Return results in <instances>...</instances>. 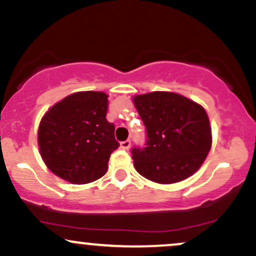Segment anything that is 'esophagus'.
<instances>
[{
	"label": "esophagus",
	"mask_w": 256,
	"mask_h": 256,
	"mask_svg": "<svg viewBox=\"0 0 256 256\" xmlns=\"http://www.w3.org/2000/svg\"><path fill=\"white\" fill-rule=\"evenodd\" d=\"M130 146H131L130 140H124V142L120 143V146H122V149H125V150H128V149L130 148Z\"/></svg>",
	"instance_id": "34e87169"
}]
</instances>
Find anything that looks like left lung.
Listing matches in <instances>:
<instances>
[{
  "label": "left lung",
  "mask_w": 256,
  "mask_h": 256,
  "mask_svg": "<svg viewBox=\"0 0 256 256\" xmlns=\"http://www.w3.org/2000/svg\"><path fill=\"white\" fill-rule=\"evenodd\" d=\"M144 122V148L132 149L136 171L158 184L184 180L201 167L212 146V128L201 104L176 92L134 98Z\"/></svg>",
  "instance_id": "left-lung-1"
}]
</instances>
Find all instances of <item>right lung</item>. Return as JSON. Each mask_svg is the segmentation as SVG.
Masks as SVG:
<instances>
[{
  "label": "right lung",
  "instance_id": "obj_1",
  "mask_svg": "<svg viewBox=\"0 0 256 256\" xmlns=\"http://www.w3.org/2000/svg\"><path fill=\"white\" fill-rule=\"evenodd\" d=\"M108 95L79 91L55 104L38 128L44 164L58 177L86 184L106 174L110 154L119 146L114 125L106 119Z\"/></svg>",
  "mask_w": 256,
  "mask_h": 256
}]
</instances>
